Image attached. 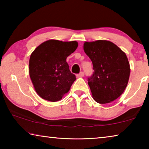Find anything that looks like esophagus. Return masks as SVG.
I'll return each instance as SVG.
<instances>
[{
	"instance_id": "34e87169",
	"label": "esophagus",
	"mask_w": 149,
	"mask_h": 149,
	"mask_svg": "<svg viewBox=\"0 0 149 149\" xmlns=\"http://www.w3.org/2000/svg\"><path fill=\"white\" fill-rule=\"evenodd\" d=\"M84 76V73L82 72H80L79 74L77 75V77H83Z\"/></svg>"
}]
</instances>
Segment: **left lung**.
Instances as JSON below:
<instances>
[{
    "label": "left lung",
    "instance_id": "left-lung-1",
    "mask_svg": "<svg viewBox=\"0 0 149 149\" xmlns=\"http://www.w3.org/2000/svg\"><path fill=\"white\" fill-rule=\"evenodd\" d=\"M84 50L95 71L88 78L93 99L99 104L113 102L123 93L129 81L131 70L125 53L107 40L85 41Z\"/></svg>",
    "mask_w": 149,
    "mask_h": 149
}]
</instances>
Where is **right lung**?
Here are the masks:
<instances>
[{"mask_svg":"<svg viewBox=\"0 0 149 149\" xmlns=\"http://www.w3.org/2000/svg\"><path fill=\"white\" fill-rule=\"evenodd\" d=\"M77 46L75 41L50 39L33 51L29 62V76L35 91L42 99L56 102L68 93L76 78L65 60Z\"/></svg>","mask_w":149,"mask_h":149,"instance_id":"right-lung-1","label":"right lung"}]
</instances>
